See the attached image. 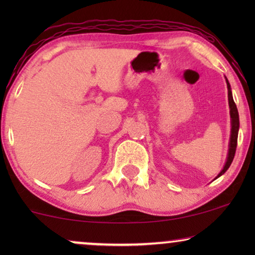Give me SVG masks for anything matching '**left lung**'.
Listing matches in <instances>:
<instances>
[{
	"instance_id": "obj_1",
	"label": "left lung",
	"mask_w": 255,
	"mask_h": 255,
	"mask_svg": "<svg viewBox=\"0 0 255 255\" xmlns=\"http://www.w3.org/2000/svg\"><path fill=\"white\" fill-rule=\"evenodd\" d=\"M226 83H228V96H229V106H230V114H231V118H232V128H231V138H230V146H229V155H228V160H226V163L224 166V168L221 173L218 174L219 177L223 175L226 170L229 169L230 165H231L233 161V158H235L236 154V148H237V141H238V130H239V114H238V109H237V106L233 101L232 97V93H231V87H230V83L228 80H226Z\"/></svg>"
}]
</instances>
